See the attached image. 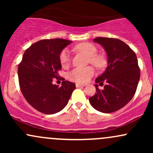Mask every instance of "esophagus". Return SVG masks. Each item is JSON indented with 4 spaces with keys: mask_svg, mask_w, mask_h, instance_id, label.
<instances>
[{
    "mask_svg": "<svg viewBox=\"0 0 153 153\" xmlns=\"http://www.w3.org/2000/svg\"><path fill=\"white\" fill-rule=\"evenodd\" d=\"M75 85H76L77 88H79V87L85 86V85H84V84H81V83H76V84H75Z\"/></svg>",
    "mask_w": 153,
    "mask_h": 153,
    "instance_id": "esophagus-1",
    "label": "esophagus"
}]
</instances>
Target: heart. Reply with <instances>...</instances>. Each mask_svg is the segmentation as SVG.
<instances>
[{"instance_id": "obj_1", "label": "heart", "mask_w": 153, "mask_h": 153, "mask_svg": "<svg viewBox=\"0 0 153 153\" xmlns=\"http://www.w3.org/2000/svg\"><path fill=\"white\" fill-rule=\"evenodd\" d=\"M75 50L82 52L88 57V62L98 68H103L104 65V60L101 56L96 54L97 49L93 44L82 42L77 45ZM71 60V54L67 49L63 50L59 54V62L63 68H66L70 65ZM95 73V69L92 66H87L85 68H76L68 73V78L70 80L78 83H85L90 80Z\"/></svg>"}]
</instances>
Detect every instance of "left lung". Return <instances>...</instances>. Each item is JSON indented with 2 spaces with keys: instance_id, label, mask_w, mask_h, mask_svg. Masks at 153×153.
<instances>
[{
  "instance_id": "left-lung-1",
  "label": "left lung",
  "mask_w": 153,
  "mask_h": 153,
  "mask_svg": "<svg viewBox=\"0 0 153 153\" xmlns=\"http://www.w3.org/2000/svg\"><path fill=\"white\" fill-rule=\"evenodd\" d=\"M95 42L102 45L108 55V66L96 83L106 85L102 90L96 84V93L89 98L91 106L103 113H111L127 104L136 92L140 77L135 52L126 43L114 38L97 37Z\"/></svg>"
}]
</instances>
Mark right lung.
Masks as SVG:
<instances>
[{"mask_svg": "<svg viewBox=\"0 0 153 153\" xmlns=\"http://www.w3.org/2000/svg\"><path fill=\"white\" fill-rule=\"evenodd\" d=\"M71 41L63 39L36 42L24 52L18 68L19 86L23 96L35 109L53 114L65 107L75 84L59 78L62 68L59 54ZM54 78L61 79L62 85H53Z\"/></svg>", "mask_w": 153, "mask_h": 153, "instance_id": "add662e5", "label": "right lung"}]
</instances>
